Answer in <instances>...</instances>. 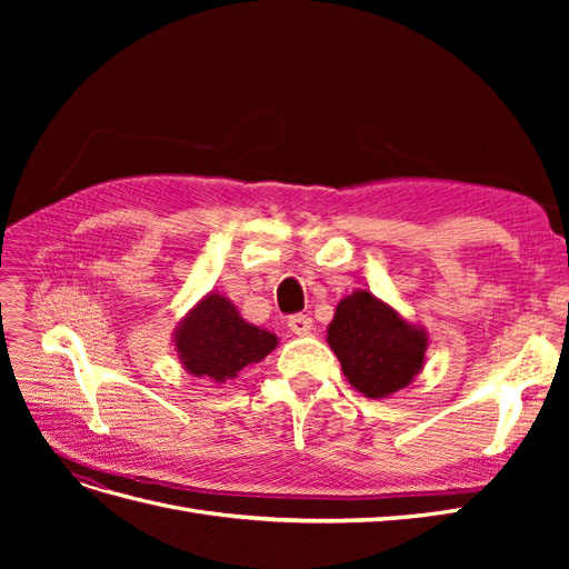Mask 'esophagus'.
I'll return each instance as SVG.
<instances>
[{"label":"esophagus","instance_id":"esophagus-1","mask_svg":"<svg viewBox=\"0 0 569 569\" xmlns=\"http://www.w3.org/2000/svg\"><path fill=\"white\" fill-rule=\"evenodd\" d=\"M287 325H289V330L295 332V335H311L313 318L311 316H303V313H297V316H289Z\"/></svg>","mask_w":569,"mask_h":569}]
</instances>
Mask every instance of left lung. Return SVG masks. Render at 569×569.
Listing matches in <instances>:
<instances>
[{
	"instance_id": "1",
	"label": "left lung",
	"mask_w": 569,
	"mask_h": 569,
	"mask_svg": "<svg viewBox=\"0 0 569 569\" xmlns=\"http://www.w3.org/2000/svg\"><path fill=\"white\" fill-rule=\"evenodd\" d=\"M327 343L351 387L368 399H387L422 372L429 337L372 291L356 289L337 303Z\"/></svg>"
}]
</instances>
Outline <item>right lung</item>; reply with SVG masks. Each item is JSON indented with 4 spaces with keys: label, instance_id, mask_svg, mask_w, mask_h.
Listing matches in <instances>:
<instances>
[{
    "label": "right lung",
    "instance_id": "add662e5",
    "mask_svg": "<svg viewBox=\"0 0 569 569\" xmlns=\"http://www.w3.org/2000/svg\"><path fill=\"white\" fill-rule=\"evenodd\" d=\"M173 341L182 368L216 385L234 380L247 366L263 360L278 347V337L247 322L234 303L216 291L178 322Z\"/></svg>",
    "mask_w": 569,
    "mask_h": 569
}]
</instances>
